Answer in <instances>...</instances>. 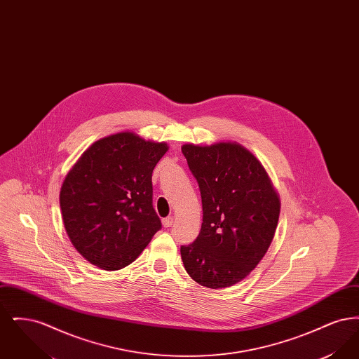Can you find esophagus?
Masks as SVG:
<instances>
[{
    "label": "esophagus",
    "mask_w": 359,
    "mask_h": 359,
    "mask_svg": "<svg viewBox=\"0 0 359 359\" xmlns=\"http://www.w3.org/2000/svg\"><path fill=\"white\" fill-rule=\"evenodd\" d=\"M163 224H164V227H171L172 224H173V218L172 217L164 218L163 219Z\"/></svg>",
    "instance_id": "1"
}]
</instances>
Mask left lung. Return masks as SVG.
<instances>
[{
  "label": "left lung",
  "mask_w": 359,
  "mask_h": 359,
  "mask_svg": "<svg viewBox=\"0 0 359 359\" xmlns=\"http://www.w3.org/2000/svg\"><path fill=\"white\" fill-rule=\"evenodd\" d=\"M203 205L199 236L182 246L189 277L211 290L233 287L268 252L280 215V196L261 161L236 141L184 144Z\"/></svg>",
  "instance_id": "left-lung-1"
}]
</instances>
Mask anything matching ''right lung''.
Here are the masks:
<instances>
[{"label":"right lung","instance_id":"add662e5","mask_svg":"<svg viewBox=\"0 0 359 359\" xmlns=\"http://www.w3.org/2000/svg\"><path fill=\"white\" fill-rule=\"evenodd\" d=\"M167 142L125 130L91 144L60 188V210L71 243L90 264L120 271L161 229L152 205V172Z\"/></svg>","mask_w":359,"mask_h":359}]
</instances>
